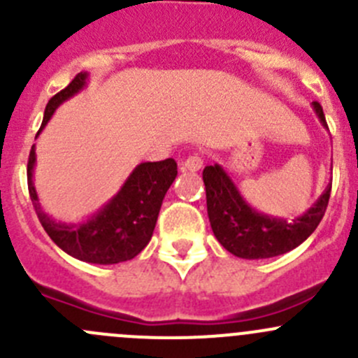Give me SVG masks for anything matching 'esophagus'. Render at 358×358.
Returning a JSON list of instances; mask_svg holds the SVG:
<instances>
[{
  "instance_id": "34e87169",
  "label": "esophagus",
  "mask_w": 358,
  "mask_h": 358,
  "mask_svg": "<svg viewBox=\"0 0 358 358\" xmlns=\"http://www.w3.org/2000/svg\"><path fill=\"white\" fill-rule=\"evenodd\" d=\"M202 164H204V161H202L199 154H192V156H189L185 161H183V169H189V171H199Z\"/></svg>"
}]
</instances>
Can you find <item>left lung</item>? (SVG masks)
Masks as SVG:
<instances>
[{
  "mask_svg": "<svg viewBox=\"0 0 358 358\" xmlns=\"http://www.w3.org/2000/svg\"><path fill=\"white\" fill-rule=\"evenodd\" d=\"M312 106L327 128L322 106L319 102H312ZM202 180L213 234L227 251L246 259L272 258L298 248L319 227L331 197L329 183L305 215L287 222L252 209L222 166H206Z\"/></svg>",
  "mask_w": 358,
  "mask_h": 358,
  "instance_id": "1",
  "label": "left lung"
}]
</instances>
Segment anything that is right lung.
Returning a JSON list of instances; mask_svg holds the SVG:
<instances>
[{
  "label": "right lung",
  "instance_id": "1",
  "mask_svg": "<svg viewBox=\"0 0 358 358\" xmlns=\"http://www.w3.org/2000/svg\"><path fill=\"white\" fill-rule=\"evenodd\" d=\"M86 79L88 74L79 72L62 92L50 99L38 135L57 107L85 88ZM34 162L36 149L32 145L27 162V187L43 229L46 230L50 239L67 255L96 265L128 262L149 244L162 199L178 173L175 159L171 157L157 162H142L133 169L121 190L99 213L86 222L74 225L55 222L41 209L32 183Z\"/></svg>",
  "mask_w": 358,
  "mask_h": 358
}]
</instances>
